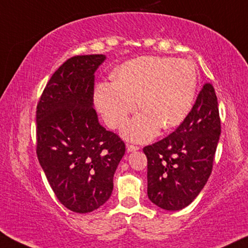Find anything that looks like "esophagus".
Returning <instances> with one entry per match:
<instances>
[{
	"instance_id": "obj_1",
	"label": "esophagus",
	"mask_w": 248,
	"mask_h": 248,
	"mask_svg": "<svg viewBox=\"0 0 248 248\" xmlns=\"http://www.w3.org/2000/svg\"><path fill=\"white\" fill-rule=\"evenodd\" d=\"M137 150H139V147L134 146V145H127L128 153H131V151H137Z\"/></svg>"
}]
</instances>
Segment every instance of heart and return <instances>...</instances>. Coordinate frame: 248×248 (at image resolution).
Segmentation results:
<instances>
[{
	"mask_svg": "<svg viewBox=\"0 0 248 248\" xmlns=\"http://www.w3.org/2000/svg\"><path fill=\"white\" fill-rule=\"evenodd\" d=\"M114 80L99 83L94 99L106 123L120 128L138 108L143 111L125 125L123 135L146 142L160 127L182 124L193 106L198 84L197 66L186 59L146 55L125 62L114 71Z\"/></svg>",
	"mask_w": 248,
	"mask_h": 248,
	"instance_id": "1",
	"label": "heart"
}]
</instances>
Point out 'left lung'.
Segmentation results:
<instances>
[{"label":"left lung","mask_w":248,"mask_h":248,"mask_svg":"<svg viewBox=\"0 0 248 248\" xmlns=\"http://www.w3.org/2000/svg\"><path fill=\"white\" fill-rule=\"evenodd\" d=\"M219 136L218 102L214 87L206 83L182 124L143 148L148 198L166 210H180L191 204L212 172Z\"/></svg>","instance_id":"left-lung-1"}]
</instances>
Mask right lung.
Masks as SVG:
<instances>
[{
	"mask_svg": "<svg viewBox=\"0 0 248 248\" xmlns=\"http://www.w3.org/2000/svg\"><path fill=\"white\" fill-rule=\"evenodd\" d=\"M105 54L77 55L51 77L36 107V154L59 201L75 213L98 209L113 189L125 148L99 123L94 73Z\"/></svg>",
	"mask_w": 248,
	"mask_h": 248,
	"instance_id": "1",
	"label": "right lung"
}]
</instances>
